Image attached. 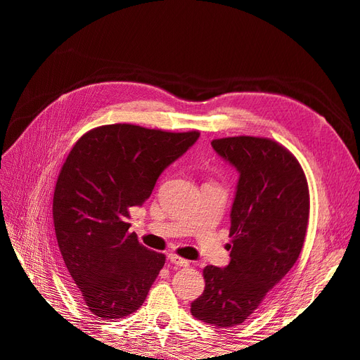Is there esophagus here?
Returning <instances> with one entry per match:
<instances>
[{"label":"esophagus","mask_w":360,"mask_h":360,"mask_svg":"<svg viewBox=\"0 0 360 360\" xmlns=\"http://www.w3.org/2000/svg\"><path fill=\"white\" fill-rule=\"evenodd\" d=\"M168 259L171 261L172 264L180 266V267H188V266H189V261H188V259H184V258L176 255V254H169V255H168Z\"/></svg>","instance_id":"obj_1"}]
</instances>
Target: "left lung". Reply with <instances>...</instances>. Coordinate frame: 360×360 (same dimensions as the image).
<instances>
[{
	"label": "left lung",
	"mask_w": 360,
	"mask_h": 360,
	"mask_svg": "<svg viewBox=\"0 0 360 360\" xmlns=\"http://www.w3.org/2000/svg\"><path fill=\"white\" fill-rule=\"evenodd\" d=\"M238 171L231 207L230 264L202 270L205 287L191 304L195 319L217 328L242 324L296 263L309 217L308 181L297 159L276 141L213 139Z\"/></svg>",
	"instance_id": "left-lung-1"
}]
</instances>
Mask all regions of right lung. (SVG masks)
<instances>
[{
    "mask_svg": "<svg viewBox=\"0 0 360 360\" xmlns=\"http://www.w3.org/2000/svg\"><path fill=\"white\" fill-rule=\"evenodd\" d=\"M200 132L106 124L82 135L53 191V226L66 271L96 317H127L144 303L165 255L129 233V209L143 205L162 171Z\"/></svg>",
    "mask_w": 360,
    "mask_h": 360,
    "instance_id": "obj_1",
    "label": "right lung"
}]
</instances>
